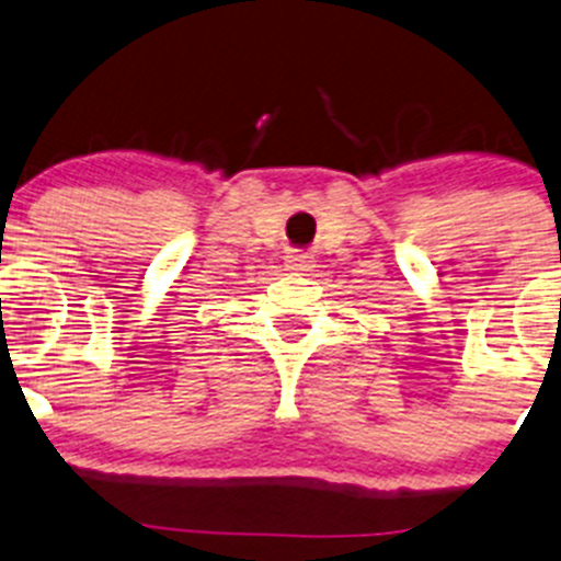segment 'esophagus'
<instances>
[{"instance_id": "1", "label": "esophagus", "mask_w": 561, "mask_h": 561, "mask_svg": "<svg viewBox=\"0 0 561 561\" xmlns=\"http://www.w3.org/2000/svg\"><path fill=\"white\" fill-rule=\"evenodd\" d=\"M312 263H314V257L309 252L287 254V268H293V271H307V268H312Z\"/></svg>"}]
</instances>
